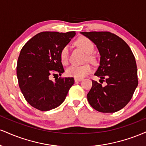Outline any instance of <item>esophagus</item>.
Listing matches in <instances>:
<instances>
[{
  "label": "esophagus",
  "mask_w": 146,
  "mask_h": 146,
  "mask_svg": "<svg viewBox=\"0 0 146 146\" xmlns=\"http://www.w3.org/2000/svg\"><path fill=\"white\" fill-rule=\"evenodd\" d=\"M82 80H83L82 78H75V82H78L82 81Z\"/></svg>",
  "instance_id": "1"
}]
</instances>
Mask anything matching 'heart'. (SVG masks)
Masks as SVG:
<instances>
[{
    "label": "heart",
    "mask_w": 146,
    "mask_h": 146,
    "mask_svg": "<svg viewBox=\"0 0 146 146\" xmlns=\"http://www.w3.org/2000/svg\"><path fill=\"white\" fill-rule=\"evenodd\" d=\"M76 44L81 47L82 49L88 53V60L90 62L95 61V57L91 54L94 50V44L86 37H80L76 40ZM69 58V48L68 46H64L62 48L60 53V61L63 65H67ZM92 71V67L90 64H86L84 65H72L66 70V75L68 76L73 77L75 78H82L86 75L89 74Z\"/></svg>",
    "instance_id": "b5f03b06"
}]
</instances>
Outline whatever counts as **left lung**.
I'll use <instances>...</instances> for the list:
<instances>
[{"instance_id": "left-lung-1", "label": "left lung", "mask_w": 146, "mask_h": 146, "mask_svg": "<svg viewBox=\"0 0 146 146\" xmlns=\"http://www.w3.org/2000/svg\"><path fill=\"white\" fill-rule=\"evenodd\" d=\"M96 44L100 57V66L95 75L100 83L92 80L87 94L88 103L101 113H115L126 106L131 100L137 85L135 58L127 43L109 31L81 32Z\"/></svg>"}]
</instances>
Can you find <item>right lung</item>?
<instances>
[{"instance_id": "right-lung-1", "label": "right lung", "mask_w": 146, "mask_h": 146, "mask_svg": "<svg viewBox=\"0 0 146 146\" xmlns=\"http://www.w3.org/2000/svg\"><path fill=\"white\" fill-rule=\"evenodd\" d=\"M75 35V31H43L22 48L16 66L18 84L26 101L33 108L47 111L64 101L74 78H59L53 82L49 75H61L64 72L60 53Z\"/></svg>"}]
</instances>
